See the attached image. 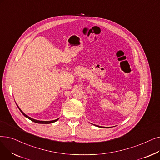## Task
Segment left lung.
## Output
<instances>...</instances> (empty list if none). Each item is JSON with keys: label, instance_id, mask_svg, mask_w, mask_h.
<instances>
[{"label": "left lung", "instance_id": "obj_1", "mask_svg": "<svg viewBox=\"0 0 160 160\" xmlns=\"http://www.w3.org/2000/svg\"><path fill=\"white\" fill-rule=\"evenodd\" d=\"M98 127H99V126H98Z\"/></svg>", "mask_w": 160, "mask_h": 160}]
</instances>
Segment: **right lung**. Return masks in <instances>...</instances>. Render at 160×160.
I'll return each instance as SVG.
<instances>
[{
  "mask_svg": "<svg viewBox=\"0 0 160 160\" xmlns=\"http://www.w3.org/2000/svg\"><path fill=\"white\" fill-rule=\"evenodd\" d=\"M17 105V104H16ZM17 106H18V105H17ZM18 108L20 110V111L21 112H22V113L26 117V118H27L28 119H29L30 120H31L32 122H35V123H46V124H48V123H53V122H56L57 120H59V118H58V119H56V120H52V121H40V120H34V119H33V118H31V117H29V116H28L27 115H26L23 111L21 110L20 108H19V107L18 106Z\"/></svg>",
  "mask_w": 160,
  "mask_h": 160,
  "instance_id": "add662e5",
  "label": "right lung"
}]
</instances>
